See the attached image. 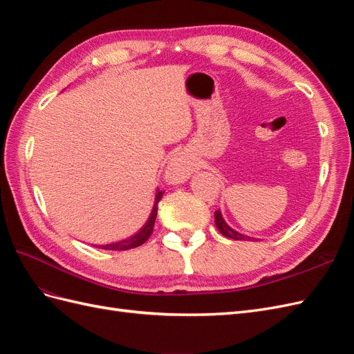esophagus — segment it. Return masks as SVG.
Here are the masks:
<instances>
[{
    "label": "esophagus",
    "mask_w": 354,
    "mask_h": 354,
    "mask_svg": "<svg viewBox=\"0 0 354 354\" xmlns=\"http://www.w3.org/2000/svg\"><path fill=\"white\" fill-rule=\"evenodd\" d=\"M190 174H192V165L185 155L177 153L169 159L167 171H165V178L169 181V183L173 185L185 183V181L189 180Z\"/></svg>",
    "instance_id": "esophagus-1"
}]
</instances>
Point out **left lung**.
I'll return each mask as SVG.
<instances>
[{"label":"left lung","mask_w":354,"mask_h":354,"mask_svg":"<svg viewBox=\"0 0 354 354\" xmlns=\"http://www.w3.org/2000/svg\"><path fill=\"white\" fill-rule=\"evenodd\" d=\"M214 217H216V226L217 229L220 230L221 234H224L226 238H230V239H234V241H251L252 238L250 236H245V234L236 232L234 229H232L229 224L224 221L223 216H221V211L217 209L216 212H214Z\"/></svg>","instance_id":"1"}]
</instances>
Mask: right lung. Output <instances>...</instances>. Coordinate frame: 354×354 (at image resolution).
I'll list each match as a JSON object with an SVG mask.
<instances>
[{
  "label": "right lung",
  "mask_w": 354,
  "mask_h": 354,
  "mask_svg": "<svg viewBox=\"0 0 354 354\" xmlns=\"http://www.w3.org/2000/svg\"><path fill=\"white\" fill-rule=\"evenodd\" d=\"M162 195H164V192H160V190L156 192L155 203H153L151 216H149V220L146 221V224L140 230L133 234V236L122 239V241L113 242V243L95 245V246H97V248H102V250H108V251H127V250L136 248V246H140L142 243H145L153 232V224H155V218H156V214H158V203H159L160 199H162Z\"/></svg>",
  "instance_id": "right-lung-1"
}]
</instances>
